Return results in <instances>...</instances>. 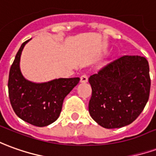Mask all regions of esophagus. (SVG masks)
Wrapping results in <instances>:
<instances>
[{"label":"esophagus","instance_id":"obj_1","mask_svg":"<svg viewBox=\"0 0 156 156\" xmlns=\"http://www.w3.org/2000/svg\"><path fill=\"white\" fill-rule=\"evenodd\" d=\"M80 82H81V83H87V82H88V76L86 74L82 75L81 77H80Z\"/></svg>","mask_w":156,"mask_h":156}]
</instances>
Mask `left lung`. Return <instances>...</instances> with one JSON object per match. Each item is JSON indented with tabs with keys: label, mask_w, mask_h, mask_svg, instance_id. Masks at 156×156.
Returning a JSON list of instances; mask_svg holds the SVG:
<instances>
[{
	"label": "left lung",
	"mask_w": 156,
	"mask_h": 156,
	"mask_svg": "<svg viewBox=\"0 0 156 156\" xmlns=\"http://www.w3.org/2000/svg\"><path fill=\"white\" fill-rule=\"evenodd\" d=\"M91 117L105 128H119L132 123L149 100V62L140 55H123L91 75Z\"/></svg>",
	"instance_id": "obj_1"
}]
</instances>
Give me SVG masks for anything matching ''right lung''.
I'll return each instance as SVG.
<instances>
[{
  "instance_id": "obj_1",
  "label": "right lung",
  "mask_w": 156,
  "mask_h": 156,
  "mask_svg": "<svg viewBox=\"0 0 156 156\" xmlns=\"http://www.w3.org/2000/svg\"><path fill=\"white\" fill-rule=\"evenodd\" d=\"M30 40L22 44L11 66L8 94L12 107L19 118L36 127H45L59 117L65 97L80 78H58L41 83L27 80L20 70V57Z\"/></svg>"
}]
</instances>
